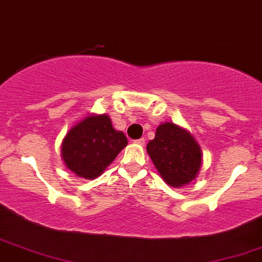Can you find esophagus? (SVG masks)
Returning <instances> with one entry per match:
<instances>
[{
	"mask_svg": "<svg viewBox=\"0 0 262 262\" xmlns=\"http://www.w3.org/2000/svg\"><path fill=\"white\" fill-rule=\"evenodd\" d=\"M134 143H137V144H139V145H144L145 144V138H139V139L134 140Z\"/></svg>",
	"mask_w": 262,
	"mask_h": 262,
	"instance_id": "34e87169",
	"label": "esophagus"
}]
</instances>
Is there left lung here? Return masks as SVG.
<instances>
[{"label": "left lung", "mask_w": 262, "mask_h": 262, "mask_svg": "<svg viewBox=\"0 0 262 262\" xmlns=\"http://www.w3.org/2000/svg\"><path fill=\"white\" fill-rule=\"evenodd\" d=\"M146 151L164 182L173 188L189 184L201 166V149L189 132L174 123H163Z\"/></svg>", "instance_id": "8db88e82"}]
</instances>
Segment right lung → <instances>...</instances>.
<instances>
[{
	"label": "right lung",
	"mask_w": 262,
	"mask_h": 262,
	"mask_svg": "<svg viewBox=\"0 0 262 262\" xmlns=\"http://www.w3.org/2000/svg\"><path fill=\"white\" fill-rule=\"evenodd\" d=\"M126 144L124 133L113 128L107 114H92L71 128L64 137L62 159L77 177L96 179Z\"/></svg>",
	"instance_id": "obj_1"
}]
</instances>
